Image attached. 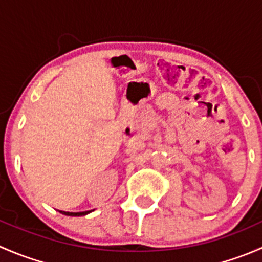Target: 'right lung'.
Returning a JSON list of instances; mask_svg holds the SVG:
<instances>
[{
	"instance_id": "right-lung-1",
	"label": "right lung",
	"mask_w": 262,
	"mask_h": 262,
	"mask_svg": "<svg viewBox=\"0 0 262 262\" xmlns=\"http://www.w3.org/2000/svg\"><path fill=\"white\" fill-rule=\"evenodd\" d=\"M92 210H87V212H78V213H70V212H62L60 210V213L64 214V215H71V216H81V215H86V214L91 213Z\"/></svg>"
}]
</instances>
